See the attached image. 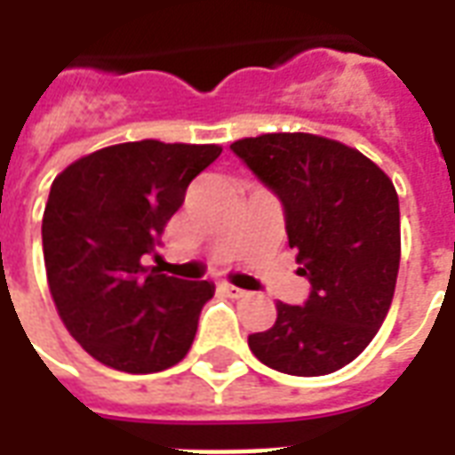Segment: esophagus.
<instances>
[{
	"mask_svg": "<svg viewBox=\"0 0 455 455\" xmlns=\"http://www.w3.org/2000/svg\"><path fill=\"white\" fill-rule=\"evenodd\" d=\"M219 290H221V292H224L227 297H231V299H238V297L246 295V290H241V287H236V285H228V283H221V285H219Z\"/></svg>",
	"mask_w": 455,
	"mask_h": 455,
	"instance_id": "obj_1",
	"label": "esophagus"
}]
</instances>
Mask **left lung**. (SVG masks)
<instances>
[{
	"label": "left lung",
	"instance_id": "obj_1",
	"mask_svg": "<svg viewBox=\"0 0 455 455\" xmlns=\"http://www.w3.org/2000/svg\"><path fill=\"white\" fill-rule=\"evenodd\" d=\"M283 204L287 243L309 280L305 305L277 302L275 324L248 336L258 361L315 378L361 355L387 316L400 270V199L372 160L315 133L231 143Z\"/></svg>",
	"mask_w": 455,
	"mask_h": 455
}]
</instances>
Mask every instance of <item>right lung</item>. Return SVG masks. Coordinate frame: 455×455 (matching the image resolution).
<instances>
[{"instance_id":"1","label":"right lung","mask_w":455,"mask_h":455,"mask_svg":"<svg viewBox=\"0 0 455 455\" xmlns=\"http://www.w3.org/2000/svg\"><path fill=\"white\" fill-rule=\"evenodd\" d=\"M219 156V146L133 140L53 180L41 227L48 287L68 331L104 365L139 375L188 355L214 283L163 275L140 258Z\"/></svg>"}]
</instances>
